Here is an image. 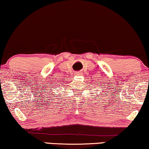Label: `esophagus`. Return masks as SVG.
<instances>
[{"mask_svg":"<svg viewBox=\"0 0 149 149\" xmlns=\"http://www.w3.org/2000/svg\"><path fill=\"white\" fill-rule=\"evenodd\" d=\"M75 74H76V75H80V74H81V72H75Z\"/></svg>","mask_w":149,"mask_h":149,"instance_id":"1","label":"esophagus"}]
</instances>
